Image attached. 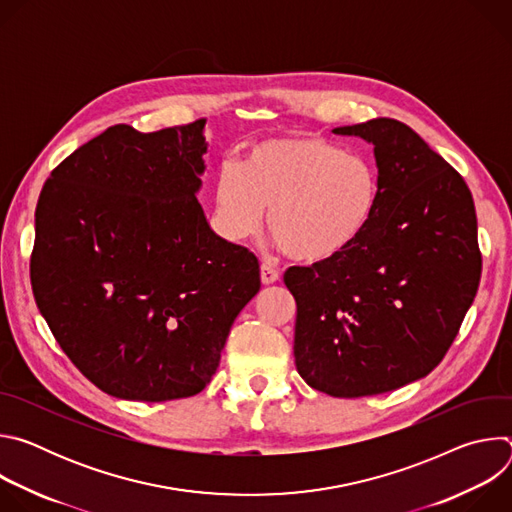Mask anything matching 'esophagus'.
Here are the masks:
<instances>
[{"instance_id":"34e87169","label":"esophagus","mask_w":512,"mask_h":512,"mask_svg":"<svg viewBox=\"0 0 512 512\" xmlns=\"http://www.w3.org/2000/svg\"><path fill=\"white\" fill-rule=\"evenodd\" d=\"M261 281H263L265 285H271V283L279 281V271H277L273 265L263 263V265H261Z\"/></svg>"}]
</instances>
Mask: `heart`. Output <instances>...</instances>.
Masks as SVG:
<instances>
[{"label": "heart", "instance_id": "1", "mask_svg": "<svg viewBox=\"0 0 512 512\" xmlns=\"http://www.w3.org/2000/svg\"><path fill=\"white\" fill-rule=\"evenodd\" d=\"M379 206V172L362 154L346 152L314 133L257 143L216 180V216L235 239L267 227L289 257L326 263L352 249L371 227Z\"/></svg>", "mask_w": 512, "mask_h": 512}]
</instances>
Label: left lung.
Here are the masks:
<instances>
[{
  "label": "left lung",
  "instance_id": "8db88e82",
  "mask_svg": "<svg viewBox=\"0 0 512 512\" xmlns=\"http://www.w3.org/2000/svg\"><path fill=\"white\" fill-rule=\"evenodd\" d=\"M375 145L379 206L344 255L289 267L300 377L332 397H367L429 375L472 306L480 273L476 210L464 178L405 123L336 127Z\"/></svg>",
  "mask_w": 512,
  "mask_h": 512
}]
</instances>
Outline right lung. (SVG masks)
Instances as JSON below:
<instances>
[{
    "label": "right lung",
    "mask_w": 512,
    "mask_h": 512,
    "mask_svg": "<svg viewBox=\"0 0 512 512\" xmlns=\"http://www.w3.org/2000/svg\"><path fill=\"white\" fill-rule=\"evenodd\" d=\"M204 125H113L40 192L34 298L70 362L107 395L200 393L261 287L257 257L214 235L196 200Z\"/></svg>",
    "instance_id": "right-lung-1"
}]
</instances>
